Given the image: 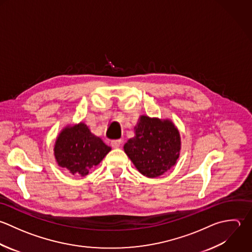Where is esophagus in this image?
<instances>
[{
    "label": "esophagus",
    "mask_w": 252,
    "mask_h": 252,
    "mask_svg": "<svg viewBox=\"0 0 252 252\" xmlns=\"http://www.w3.org/2000/svg\"><path fill=\"white\" fill-rule=\"evenodd\" d=\"M111 145L113 148H119L122 145V140H113L111 142Z\"/></svg>",
    "instance_id": "34e87169"
}]
</instances>
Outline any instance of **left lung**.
Masks as SVG:
<instances>
[{
	"instance_id": "8db88e82",
	"label": "left lung",
	"mask_w": 252,
	"mask_h": 252,
	"mask_svg": "<svg viewBox=\"0 0 252 252\" xmlns=\"http://www.w3.org/2000/svg\"><path fill=\"white\" fill-rule=\"evenodd\" d=\"M182 148L181 134L169 119L141 115L134 126V136L124 150L138 172L147 178H157L177 164Z\"/></svg>"
}]
</instances>
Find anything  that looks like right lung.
Returning a JSON list of instances; mask_svg holds the SVG:
<instances>
[{"label":"right lung","instance_id":"add662e5","mask_svg":"<svg viewBox=\"0 0 252 252\" xmlns=\"http://www.w3.org/2000/svg\"><path fill=\"white\" fill-rule=\"evenodd\" d=\"M110 151L111 147L93 134L82 122L63 127L54 145V156L58 166L78 177H85Z\"/></svg>","mask_w":252,"mask_h":252}]
</instances>
